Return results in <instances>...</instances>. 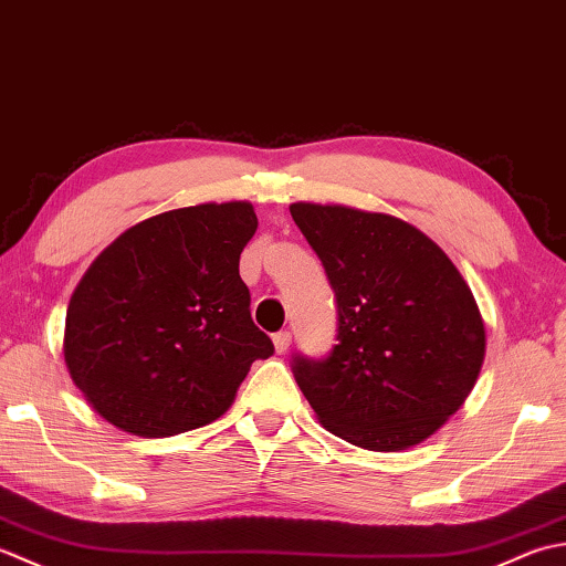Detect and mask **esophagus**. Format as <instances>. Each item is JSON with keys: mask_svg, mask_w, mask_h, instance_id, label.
<instances>
[{"mask_svg": "<svg viewBox=\"0 0 566 566\" xmlns=\"http://www.w3.org/2000/svg\"><path fill=\"white\" fill-rule=\"evenodd\" d=\"M291 342H293L291 332H279V334H273V347H275V352H279V354H285V352H287V347H291Z\"/></svg>", "mask_w": 566, "mask_h": 566, "instance_id": "esophagus-1", "label": "esophagus"}]
</instances>
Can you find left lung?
Returning a JSON list of instances; mask_svg holds the SVG:
<instances>
[{"instance_id": "8db88e82", "label": "left lung", "mask_w": 566, "mask_h": 566, "mask_svg": "<svg viewBox=\"0 0 566 566\" xmlns=\"http://www.w3.org/2000/svg\"><path fill=\"white\" fill-rule=\"evenodd\" d=\"M291 214L337 295L327 359L293 374L327 432L371 452L428 440L464 406L486 356V325L452 259L394 214L293 202Z\"/></svg>"}]
</instances>
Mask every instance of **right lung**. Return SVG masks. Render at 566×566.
Instances as JSON below:
<instances>
[{
    "label": "right lung",
    "instance_id": "add662e5",
    "mask_svg": "<svg viewBox=\"0 0 566 566\" xmlns=\"http://www.w3.org/2000/svg\"><path fill=\"white\" fill-rule=\"evenodd\" d=\"M259 227L247 200L148 217L90 263L71 295L63 356L99 418L138 437L210 424L271 339L253 325L239 256Z\"/></svg>",
    "mask_w": 566,
    "mask_h": 566
}]
</instances>
